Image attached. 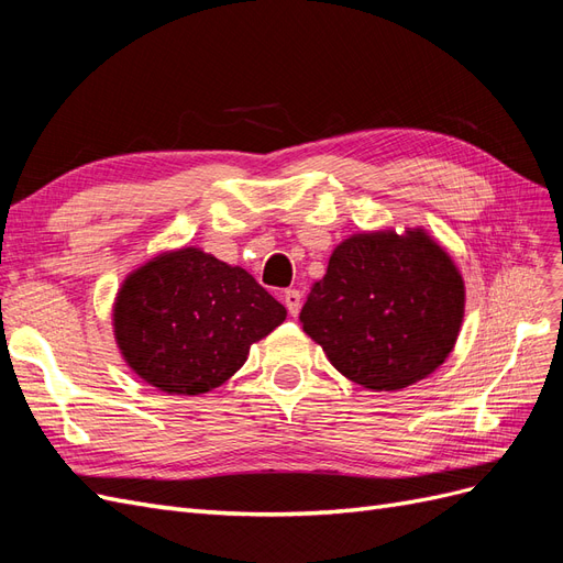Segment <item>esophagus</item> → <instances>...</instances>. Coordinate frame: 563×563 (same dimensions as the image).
Segmentation results:
<instances>
[{
  "instance_id": "34e87169",
  "label": "esophagus",
  "mask_w": 563,
  "mask_h": 563,
  "mask_svg": "<svg viewBox=\"0 0 563 563\" xmlns=\"http://www.w3.org/2000/svg\"><path fill=\"white\" fill-rule=\"evenodd\" d=\"M282 300H284V305H286L288 314H291V317H298V312H300V305H302V294L298 291V288H286L284 296H282Z\"/></svg>"
}]
</instances>
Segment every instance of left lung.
Returning a JSON list of instances; mask_svg holds the SVG:
<instances>
[{
    "mask_svg": "<svg viewBox=\"0 0 563 563\" xmlns=\"http://www.w3.org/2000/svg\"><path fill=\"white\" fill-rule=\"evenodd\" d=\"M463 317L457 265L422 228H408L340 242L302 305L300 323L345 378L391 391L446 362Z\"/></svg>",
    "mask_w": 563,
    "mask_h": 563,
    "instance_id": "1",
    "label": "left lung"
}]
</instances>
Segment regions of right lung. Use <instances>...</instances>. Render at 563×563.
Wrapping results in <instances>:
<instances>
[{
	"instance_id": "1",
	"label": "right lung",
	"mask_w": 563,
	"mask_h": 563,
	"mask_svg": "<svg viewBox=\"0 0 563 563\" xmlns=\"http://www.w3.org/2000/svg\"><path fill=\"white\" fill-rule=\"evenodd\" d=\"M286 319L244 267L197 246L164 251L122 282L112 308L117 347L135 376L166 395L197 397L230 380L249 350Z\"/></svg>"
}]
</instances>
